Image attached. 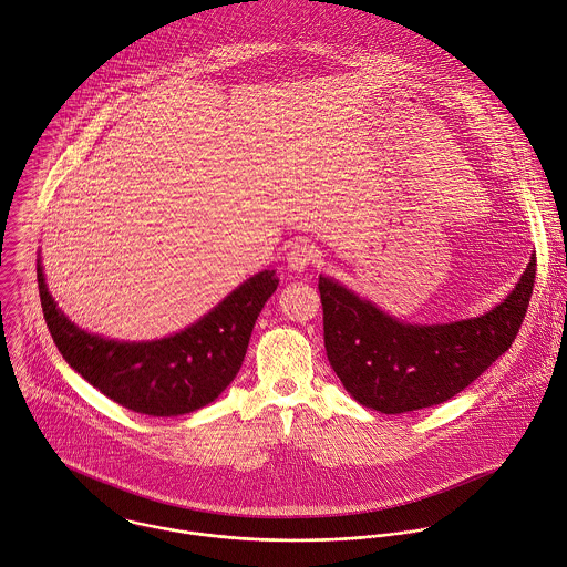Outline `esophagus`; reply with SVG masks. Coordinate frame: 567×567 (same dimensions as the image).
Returning a JSON list of instances; mask_svg holds the SVG:
<instances>
[{"label":"esophagus","mask_w":567,"mask_h":567,"mask_svg":"<svg viewBox=\"0 0 567 567\" xmlns=\"http://www.w3.org/2000/svg\"><path fill=\"white\" fill-rule=\"evenodd\" d=\"M313 260H316V249L309 243H293L287 251V267L293 274L305 271Z\"/></svg>","instance_id":"obj_1"}]
</instances>
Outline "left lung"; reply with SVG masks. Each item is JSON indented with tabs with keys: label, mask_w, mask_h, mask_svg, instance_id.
<instances>
[{
	"label": "left lung",
	"mask_w": 567,
	"mask_h": 567,
	"mask_svg": "<svg viewBox=\"0 0 567 567\" xmlns=\"http://www.w3.org/2000/svg\"><path fill=\"white\" fill-rule=\"evenodd\" d=\"M534 274L536 254L501 305L483 316L441 324L403 322L320 276L327 358L362 408L405 414L441 405L512 347L532 298Z\"/></svg>",
	"instance_id": "left-lung-1"
}]
</instances>
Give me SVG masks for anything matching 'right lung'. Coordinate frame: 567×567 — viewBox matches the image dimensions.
Returning a JSON list of instances; mask_svg holds the SVG:
<instances>
[{
	"label": "right lung",
	"instance_id": "1",
	"mask_svg": "<svg viewBox=\"0 0 567 567\" xmlns=\"http://www.w3.org/2000/svg\"><path fill=\"white\" fill-rule=\"evenodd\" d=\"M38 287L49 331L64 360L104 396L146 416L192 414L214 403L243 367L254 324L278 287L265 269L186 329L142 342L80 329L49 293L42 262Z\"/></svg>",
	"mask_w": 567,
	"mask_h": 567
}]
</instances>
